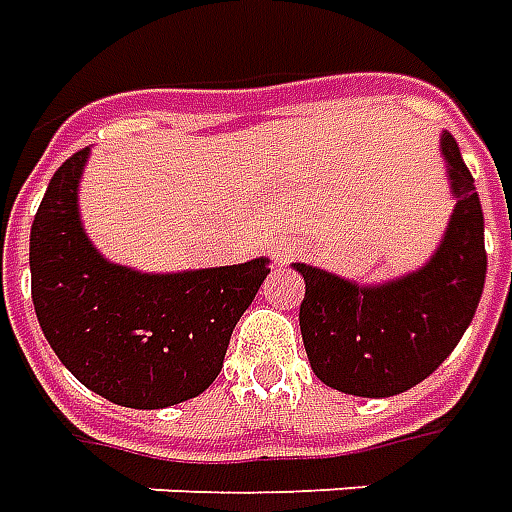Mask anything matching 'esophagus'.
I'll use <instances>...</instances> for the list:
<instances>
[{
	"mask_svg": "<svg viewBox=\"0 0 512 512\" xmlns=\"http://www.w3.org/2000/svg\"><path fill=\"white\" fill-rule=\"evenodd\" d=\"M278 262H284V253H281V256H278Z\"/></svg>",
	"mask_w": 512,
	"mask_h": 512,
	"instance_id": "1",
	"label": "esophagus"
}]
</instances>
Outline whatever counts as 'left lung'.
Wrapping results in <instances>:
<instances>
[{
  "mask_svg": "<svg viewBox=\"0 0 512 512\" xmlns=\"http://www.w3.org/2000/svg\"><path fill=\"white\" fill-rule=\"evenodd\" d=\"M452 192L458 198L436 256L419 273L383 286L295 264L306 281L300 333L314 375L344 394L391 397L444 364L477 311L488 270L482 206L455 137L444 132Z\"/></svg>",
  "mask_w": 512,
  "mask_h": 512,
  "instance_id": "obj_1",
  "label": "left lung"
}]
</instances>
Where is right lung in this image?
<instances>
[{
  "mask_svg": "<svg viewBox=\"0 0 512 512\" xmlns=\"http://www.w3.org/2000/svg\"><path fill=\"white\" fill-rule=\"evenodd\" d=\"M88 148L57 168L30 231L32 303L46 342L90 391L123 408L198 397L223 369L267 259L192 273H134L101 259L76 209Z\"/></svg>",
  "mask_w": 512,
  "mask_h": 512,
  "instance_id": "right-lung-1",
  "label": "right lung"
}]
</instances>
